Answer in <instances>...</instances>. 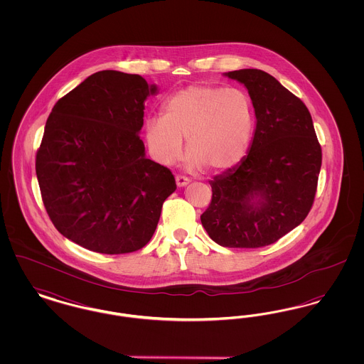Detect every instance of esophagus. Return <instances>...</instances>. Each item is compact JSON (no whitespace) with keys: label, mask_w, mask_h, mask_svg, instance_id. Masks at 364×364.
Returning a JSON list of instances; mask_svg holds the SVG:
<instances>
[{"label":"esophagus","mask_w":364,"mask_h":364,"mask_svg":"<svg viewBox=\"0 0 364 364\" xmlns=\"http://www.w3.org/2000/svg\"><path fill=\"white\" fill-rule=\"evenodd\" d=\"M190 181V178L186 177V176H183V174H177V176H176V184H177V187H186Z\"/></svg>","instance_id":"1"}]
</instances>
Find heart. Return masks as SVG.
Returning <instances> with one entry per match:
<instances>
[{"label": "heart", "mask_w": 364, "mask_h": 364, "mask_svg": "<svg viewBox=\"0 0 364 364\" xmlns=\"http://www.w3.org/2000/svg\"><path fill=\"white\" fill-rule=\"evenodd\" d=\"M254 129V106L240 88L193 85L171 95L164 116L149 117L144 135L151 156L172 165L183 153L208 172H223L245 156Z\"/></svg>", "instance_id": "heart-1"}]
</instances>
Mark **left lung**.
I'll use <instances>...</instances> for the list:
<instances>
[{
  "label": "left lung",
  "mask_w": 364,
  "mask_h": 364,
  "mask_svg": "<svg viewBox=\"0 0 364 364\" xmlns=\"http://www.w3.org/2000/svg\"><path fill=\"white\" fill-rule=\"evenodd\" d=\"M225 75L247 87L257 128L242 162L210 180L211 202L200 221L223 247L259 248L277 242L309 215L322 149L307 106L276 77L260 70Z\"/></svg>",
  "instance_id": "left-lung-1"
}]
</instances>
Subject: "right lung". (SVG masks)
<instances>
[{"instance_id": "obj_1", "label": "right lung", "mask_w": 364, "mask_h": 364, "mask_svg": "<svg viewBox=\"0 0 364 364\" xmlns=\"http://www.w3.org/2000/svg\"><path fill=\"white\" fill-rule=\"evenodd\" d=\"M156 91L139 76L100 70L53 106L36 151L42 200L55 229L90 251L143 248L176 191L171 169L144 156V101Z\"/></svg>"}]
</instances>
